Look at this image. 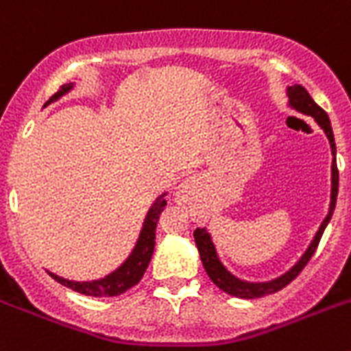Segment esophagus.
<instances>
[{
    "label": "esophagus",
    "mask_w": 351,
    "mask_h": 351,
    "mask_svg": "<svg viewBox=\"0 0 351 351\" xmlns=\"http://www.w3.org/2000/svg\"><path fill=\"white\" fill-rule=\"evenodd\" d=\"M202 187L200 178H196V176H189V178H185L178 187H176L175 193V202L180 205H185L187 202L191 200V196L195 195L196 191Z\"/></svg>",
    "instance_id": "1"
}]
</instances>
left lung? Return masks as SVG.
<instances>
[{
	"mask_svg": "<svg viewBox=\"0 0 351 351\" xmlns=\"http://www.w3.org/2000/svg\"><path fill=\"white\" fill-rule=\"evenodd\" d=\"M287 95H289V106L292 110L303 113V115H310L317 122V126L324 131V135L330 142V149H332V191H330V207L328 215L323 220V223L319 225V230L315 232L314 240L310 241L308 249L304 250V254L299 258L298 263L292 267L290 270H287L285 274H281L279 278L270 279V281H245V279L236 278L234 274H230L229 270L225 269V265L221 263L220 256L216 252V247L213 243V238L207 232V229H198L195 230V243L198 247V252H200L202 263H204V269L207 272V276L210 278V281L218 287L220 290L227 292V294L234 295V298L241 299H254V298H263V295L274 294L278 290L285 289L287 285L292 281V279L298 278V274L304 269V265L308 263L310 258L314 256L315 249H317L319 241H321V236H323L324 229L328 221L332 220L333 209H335V202H337V191H339V171H337V162H335V141H333V131L332 124H330V119L326 115V111L321 106H317L314 102V99L310 97V93L304 90L301 84H294V86L287 88Z\"/></svg>",
	"mask_w": 351,
	"mask_h": 351,
	"instance_id": "1",
	"label": "left lung"
}]
</instances>
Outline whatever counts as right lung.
I'll list each match as a JSON object with an SVG mask.
<instances>
[{
  "instance_id": "obj_1",
  "label": "right lung",
  "mask_w": 351,
  "mask_h": 351,
  "mask_svg": "<svg viewBox=\"0 0 351 351\" xmlns=\"http://www.w3.org/2000/svg\"><path fill=\"white\" fill-rule=\"evenodd\" d=\"M75 82H68V84H62L61 90L48 99V104L56 102L57 99H61L62 95H66L70 90H73ZM166 193H162L153 205L147 210L146 218H144V225H142L141 234H138V240H136L135 247L131 250V254L128 256V259L124 263L115 269L111 274L104 276L101 279H93V281H70V279H64L61 276L53 274V272H48V276H52L57 283L64 285L68 289L75 290L79 294L92 295V298H115V295L124 294L126 290H130L131 287H135L138 281L142 279L144 272H146L147 265L151 261V256H153V250H155V232H156V223H158V218H160L162 210L166 209V200H164Z\"/></svg>"
}]
</instances>
